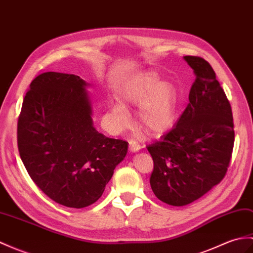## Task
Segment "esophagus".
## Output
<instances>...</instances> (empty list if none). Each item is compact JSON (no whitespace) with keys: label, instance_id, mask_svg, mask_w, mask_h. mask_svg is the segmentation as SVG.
<instances>
[{"label":"esophagus","instance_id":"obj_1","mask_svg":"<svg viewBox=\"0 0 253 253\" xmlns=\"http://www.w3.org/2000/svg\"><path fill=\"white\" fill-rule=\"evenodd\" d=\"M141 149V146L138 142H136L134 140H130L129 141V152L130 153H137V152H139Z\"/></svg>","mask_w":253,"mask_h":253}]
</instances>
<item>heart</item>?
Returning a JSON list of instances; mask_svg holds the SVG:
<instances>
[{
	"instance_id": "obj_1",
	"label": "heart",
	"mask_w": 253,
	"mask_h": 253,
	"mask_svg": "<svg viewBox=\"0 0 253 253\" xmlns=\"http://www.w3.org/2000/svg\"><path fill=\"white\" fill-rule=\"evenodd\" d=\"M160 79L154 70H145L122 82L116 91L119 102L110 111L116 128L128 126L129 105L138 107L137 124L149 136L161 137L173 128L180 115L179 91L171 81Z\"/></svg>"
}]
</instances>
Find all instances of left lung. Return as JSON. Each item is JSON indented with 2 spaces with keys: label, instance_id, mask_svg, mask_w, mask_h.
I'll use <instances>...</instances> for the list:
<instances>
[{
  "label": "left lung",
  "instance_id": "left-lung-1",
  "mask_svg": "<svg viewBox=\"0 0 253 253\" xmlns=\"http://www.w3.org/2000/svg\"><path fill=\"white\" fill-rule=\"evenodd\" d=\"M183 59L196 75L189 104L177 124L148 146L154 169L155 196L171 206L201 198L224 178L234 146L231 104L210 64L201 57Z\"/></svg>",
  "mask_w": 253,
  "mask_h": 253
}]
</instances>
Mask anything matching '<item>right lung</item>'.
<instances>
[{"label":"right lung","mask_w":253,"mask_h":253,"mask_svg":"<svg viewBox=\"0 0 253 253\" xmlns=\"http://www.w3.org/2000/svg\"><path fill=\"white\" fill-rule=\"evenodd\" d=\"M89 84L74 74L37 76L23 100L17 128L21 161L52 201L84 208L101 197L128 142L99 133L92 121Z\"/></svg>","instance_id":"obj_1"}]
</instances>
